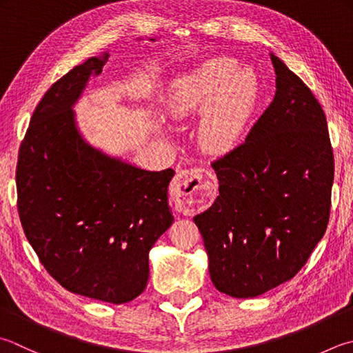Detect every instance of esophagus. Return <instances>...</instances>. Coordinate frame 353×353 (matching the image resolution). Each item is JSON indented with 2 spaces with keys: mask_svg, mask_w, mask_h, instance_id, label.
Listing matches in <instances>:
<instances>
[{
  "mask_svg": "<svg viewBox=\"0 0 353 353\" xmlns=\"http://www.w3.org/2000/svg\"><path fill=\"white\" fill-rule=\"evenodd\" d=\"M215 184L205 178L203 168L181 169L174 179V195L185 212H198L210 203Z\"/></svg>",
  "mask_w": 353,
  "mask_h": 353,
  "instance_id": "obj_1",
  "label": "esophagus"
}]
</instances>
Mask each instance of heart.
Instances as JSON below:
<instances>
[{
  "label": "heart",
  "mask_w": 353,
  "mask_h": 353,
  "mask_svg": "<svg viewBox=\"0 0 353 353\" xmlns=\"http://www.w3.org/2000/svg\"><path fill=\"white\" fill-rule=\"evenodd\" d=\"M259 99L254 70L238 69L230 58H214L172 83L168 108L175 117L203 110L199 139L210 152H225L241 141Z\"/></svg>",
  "instance_id": "obj_1"
}]
</instances>
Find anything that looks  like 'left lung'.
I'll return each instance as SVG.
<instances>
[{
	"label": "left lung",
	"mask_w": 353,
	"mask_h": 353,
	"mask_svg": "<svg viewBox=\"0 0 353 353\" xmlns=\"http://www.w3.org/2000/svg\"><path fill=\"white\" fill-rule=\"evenodd\" d=\"M274 101L243 144L212 161L219 195L196 215L215 288L254 298L294 278L324 236L335 159L324 110L272 55Z\"/></svg>",
	"instance_id": "obj_1"
}]
</instances>
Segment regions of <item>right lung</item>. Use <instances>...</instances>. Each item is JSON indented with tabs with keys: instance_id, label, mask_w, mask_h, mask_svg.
<instances>
[{
	"instance_id": "1",
	"label": "right lung",
	"mask_w": 353,
	"mask_h": 353,
	"mask_svg": "<svg viewBox=\"0 0 353 353\" xmlns=\"http://www.w3.org/2000/svg\"><path fill=\"white\" fill-rule=\"evenodd\" d=\"M89 58L46 92L19 145L18 214L53 280L73 294L123 304L149 280V252L174 216L175 172L141 170L85 144L72 105L108 59Z\"/></svg>"
}]
</instances>
